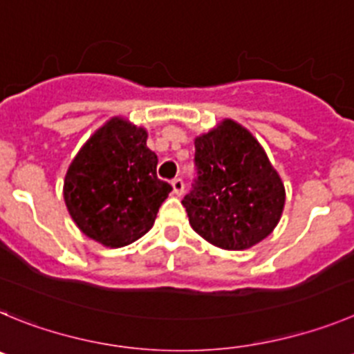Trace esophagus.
<instances>
[{
    "instance_id": "1",
    "label": "esophagus",
    "mask_w": 354,
    "mask_h": 354,
    "mask_svg": "<svg viewBox=\"0 0 354 354\" xmlns=\"http://www.w3.org/2000/svg\"><path fill=\"white\" fill-rule=\"evenodd\" d=\"M171 185H173V192L176 194V196H183L185 194V183L181 178H174L173 181H171Z\"/></svg>"
}]
</instances>
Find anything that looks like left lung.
Returning a JSON list of instances; mask_svg holds the SVG:
<instances>
[{"mask_svg": "<svg viewBox=\"0 0 354 354\" xmlns=\"http://www.w3.org/2000/svg\"><path fill=\"white\" fill-rule=\"evenodd\" d=\"M194 145L197 178L181 201L194 231L225 250H245L272 234L286 189L257 139L224 120Z\"/></svg>", "mask_w": 354, "mask_h": 354, "instance_id": "8db88e82", "label": "left lung"}]
</instances>
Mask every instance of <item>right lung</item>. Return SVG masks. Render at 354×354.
<instances>
[{"instance_id": "1", "label": "right lung", "mask_w": 354, "mask_h": 354, "mask_svg": "<svg viewBox=\"0 0 354 354\" xmlns=\"http://www.w3.org/2000/svg\"><path fill=\"white\" fill-rule=\"evenodd\" d=\"M148 132L111 118L84 142L63 183L70 216L86 236L120 248L145 236L173 190L157 178L158 158Z\"/></svg>"}]
</instances>
